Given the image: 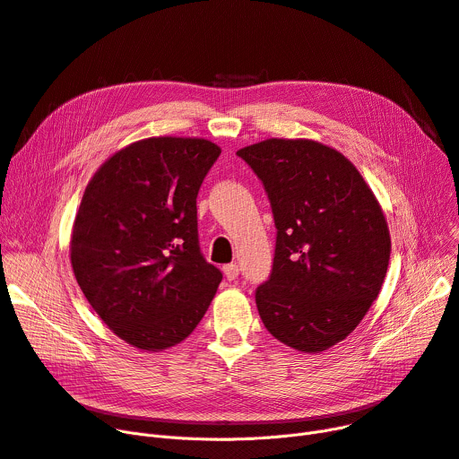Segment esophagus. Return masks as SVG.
<instances>
[{"instance_id":"1","label":"esophagus","mask_w":459,"mask_h":459,"mask_svg":"<svg viewBox=\"0 0 459 459\" xmlns=\"http://www.w3.org/2000/svg\"><path fill=\"white\" fill-rule=\"evenodd\" d=\"M224 274H226L228 280H235L238 276V264L237 263L224 264Z\"/></svg>"}]
</instances>
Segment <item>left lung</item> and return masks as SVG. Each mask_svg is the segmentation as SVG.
Masks as SVG:
<instances>
[{"instance_id": "8db88e82", "label": "left lung", "mask_w": 459, "mask_h": 459, "mask_svg": "<svg viewBox=\"0 0 459 459\" xmlns=\"http://www.w3.org/2000/svg\"><path fill=\"white\" fill-rule=\"evenodd\" d=\"M261 179L276 224L273 273L257 287L264 328L318 354L356 330L378 299L391 237L363 176L337 150L266 139L237 152Z\"/></svg>"}]
</instances>
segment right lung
<instances>
[{
	"mask_svg": "<svg viewBox=\"0 0 459 459\" xmlns=\"http://www.w3.org/2000/svg\"><path fill=\"white\" fill-rule=\"evenodd\" d=\"M221 148L152 137L117 152L89 181L70 261L85 299L127 344L159 352L193 333L222 273L198 242L196 198Z\"/></svg>",
	"mask_w": 459,
	"mask_h": 459,
	"instance_id": "obj_1",
	"label": "right lung"
}]
</instances>
